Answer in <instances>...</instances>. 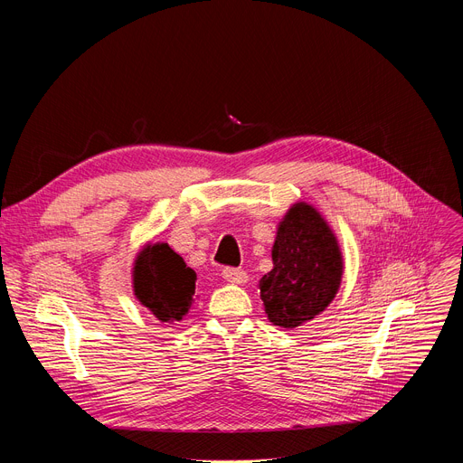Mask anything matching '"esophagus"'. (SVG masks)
<instances>
[{
    "mask_svg": "<svg viewBox=\"0 0 463 463\" xmlns=\"http://www.w3.org/2000/svg\"><path fill=\"white\" fill-rule=\"evenodd\" d=\"M223 278L229 281V283H234V285H244L248 283V272L241 270V269H225L223 270Z\"/></svg>",
    "mask_w": 463,
    "mask_h": 463,
    "instance_id": "1",
    "label": "esophagus"
}]
</instances>
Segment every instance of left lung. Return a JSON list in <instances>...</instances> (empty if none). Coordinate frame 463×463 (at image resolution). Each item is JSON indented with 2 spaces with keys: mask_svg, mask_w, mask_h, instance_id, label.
I'll return each instance as SVG.
<instances>
[{
  "mask_svg": "<svg viewBox=\"0 0 463 463\" xmlns=\"http://www.w3.org/2000/svg\"><path fill=\"white\" fill-rule=\"evenodd\" d=\"M274 269L259 281L269 321L293 330L317 317L335 298L344 278V255L321 212L298 201L278 225Z\"/></svg>",
  "mask_w": 463,
  "mask_h": 463,
  "instance_id": "1",
  "label": "left lung"
}]
</instances>
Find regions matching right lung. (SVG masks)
Returning <instances> with one entry per match:
<instances>
[{"mask_svg":"<svg viewBox=\"0 0 463 463\" xmlns=\"http://www.w3.org/2000/svg\"><path fill=\"white\" fill-rule=\"evenodd\" d=\"M133 295L161 323L182 321L194 297V274L165 241H148L133 262Z\"/></svg>","mask_w":463,"mask_h":463,"instance_id":"add662e5","label":"right lung"}]
</instances>
